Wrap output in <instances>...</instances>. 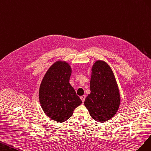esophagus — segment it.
<instances>
[{
  "mask_svg": "<svg viewBox=\"0 0 151 151\" xmlns=\"http://www.w3.org/2000/svg\"><path fill=\"white\" fill-rule=\"evenodd\" d=\"M85 97H86L85 95H83V96L80 97V99H81V101H82V102H83V103L84 102V101H85Z\"/></svg>",
  "mask_w": 151,
  "mask_h": 151,
  "instance_id": "34e87169",
  "label": "esophagus"
}]
</instances>
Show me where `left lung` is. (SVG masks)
<instances>
[{
    "mask_svg": "<svg viewBox=\"0 0 151 151\" xmlns=\"http://www.w3.org/2000/svg\"><path fill=\"white\" fill-rule=\"evenodd\" d=\"M90 93L84 104L92 118L104 123L116 114L120 105V94L113 71L104 61H97L92 68Z\"/></svg>",
    "mask_w": 151,
    "mask_h": 151,
    "instance_id": "left-lung-1",
    "label": "left lung"
}]
</instances>
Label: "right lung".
<instances>
[{
    "label": "right lung",
    "mask_w": 151,
    "mask_h": 151,
    "mask_svg": "<svg viewBox=\"0 0 151 151\" xmlns=\"http://www.w3.org/2000/svg\"><path fill=\"white\" fill-rule=\"evenodd\" d=\"M71 68L66 61L52 65L43 78L39 88V101L45 114L59 123L66 122L82 101L70 83Z\"/></svg>",
    "instance_id": "right-lung-1"
}]
</instances>
